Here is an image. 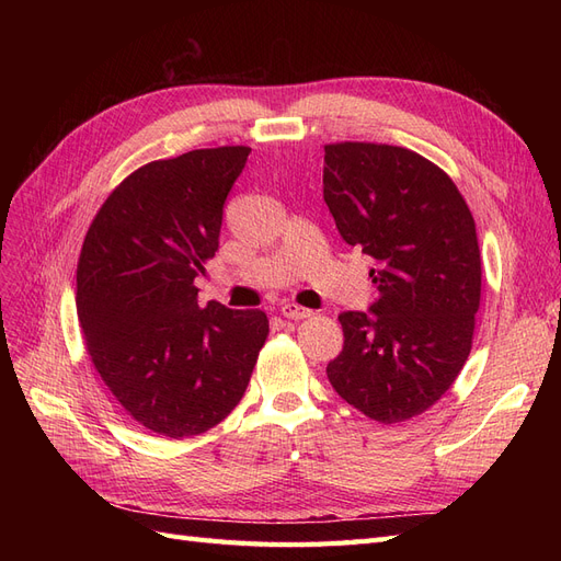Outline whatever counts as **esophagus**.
<instances>
[{
  "instance_id": "obj_1",
  "label": "esophagus",
  "mask_w": 561,
  "mask_h": 561,
  "mask_svg": "<svg viewBox=\"0 0 561 561\" xmlns=\"http://www.w3.org/2000/svg\"><path fill=\"white\" fill-rule=\"evenodd\" d=\"M280 316L290 318V320H304V318L311 316V311L304 309V307H297V304H293V301H287L280 307Z\"/></svg>"
}]
</instances>
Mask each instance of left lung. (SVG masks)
<instances>
[{
	"label": "left lung",
	"instance_id": "obj_1",
	"mask_svg": "<svg viewBox=\"0 0 561 561\" xmlns=\"http://www.w3.org/2000/svg\"><path fill=\"white\" fill-rule=\"evenodd\" d=\"M322 196L348 245L375 260L377 299L339 316L332 388L381 423L443 398L472 346L482 262L474 219L451 178L404 147L325 145Z\"/></svg>",
	"mask_w": 561,
	"mask_h": 561
}]
</instances>
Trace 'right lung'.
Returning <instances> with one entry per match:
<instances>
[{"label": "right lung", "mask_w": 561, "mask_h": 561, "mask_svg": "<svg viewBox=\"0 0 561 561\" xmlns=\"http://www.w3.org/2000/svg\"><path fill=\"white\" fill-rule=\"evenodd\" d=\"M250 147L151 161L107 196L77 266V316L100 379L151 433L192 437L241 402L266 342L260 309L198 307L225 201Z\"/></svg>", "instance_id": "right-lung-1"}]
</instances>
